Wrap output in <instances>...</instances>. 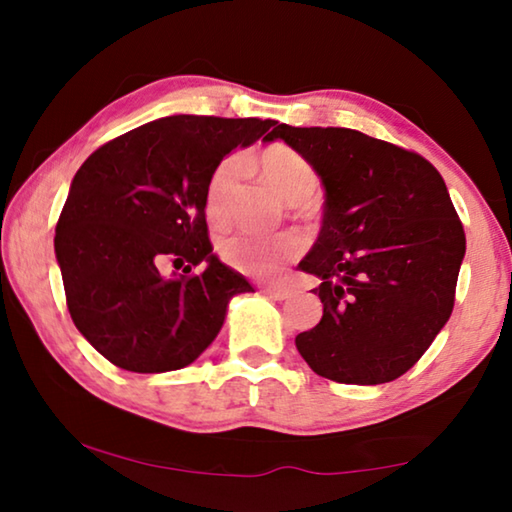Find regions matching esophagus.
I'll return each instance as SVG.
<instances>
[{
	"label": "esophagus",
	"instance_id": "1",
	"mask_svg": "<svg viewBox=\"0 0 512 512\" xmlns=\"http://www.w3.org/2000/svg\"><path fill=\"white\" fill-rule=\"evenodd\" d=\"M264 293H266L268 298H273V300H287V298H291V291L284 289V287H266Z\"/></svg>",
	"mask_w": 512,
	"mask_h": 512
}]
</instances>
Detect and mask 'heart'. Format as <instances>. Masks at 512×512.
I'll use <instances>...</instances> for the list:
<instances>
[{"instance_id":"1","label":"heart","mask_w":512,"mask_h":512,"mask_svg":"<svg viewBox=\"0 0 512 512\" xmlns=\"http://www.w3.org/2000/svg\"><path fill=\"white\" fill-rule=\"evenodd\" d=\"M253 164L268 185L287 203H302L316 192L318 171L305 155L287 144H268L259 151ZM244 171V160L232 155L219 162L212 171L205 189V210L214 223L225 221L230 207V196ZM300 239L293 235H259V232H239L223 239L221 257L232 268L257 277L280 273L289 259L300 253Z\"/></svg>"}]
</instances>
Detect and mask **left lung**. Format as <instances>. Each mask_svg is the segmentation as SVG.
Returning a JSON list of instances; mask_svg holds the SVG:
<instances>
[{
    "mask_svg": "<svg viewBox=\"0 0 512 512\" xmlns=\"http://www.w3.org/2000/svg\"><path fill=\"white\" fill-rule=\"evenodd\" d=\"M325 187L316 244L298 264L316 275L323 318L296 336L316 375L375 386L415 366L452 316L465 257L463 223L431 162L352 128L277 124Z\"/></svg>",
    "mask_w": 512,
    "mask_h": 512,
    "instance_id": "8db88e82",
    "label": "left lung"
}]
</instances>
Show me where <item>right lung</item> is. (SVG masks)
Masks as SVG:
<instances>
[{
    "mask_svg": "<svg viewBox=\"0 0 512 512\" xmlns=\"http://www.w3.org/2000/svg\"><path fill=\"white\" fill-rule=\"evenodd\" d=\"M275 124L162 117L103 144L76 171L56 225V259L76 329L117 368L189 366L221 332L232 296L255 291L212 253L205 189L225 155ZM167 258L187 263L188 275L162 276Z\"/></svg>",
    "mask_w": 512,
    "mask_h": 512,
    "instance_id": "right-lung-1",
    "label": "right lung"
}]
</instances>
